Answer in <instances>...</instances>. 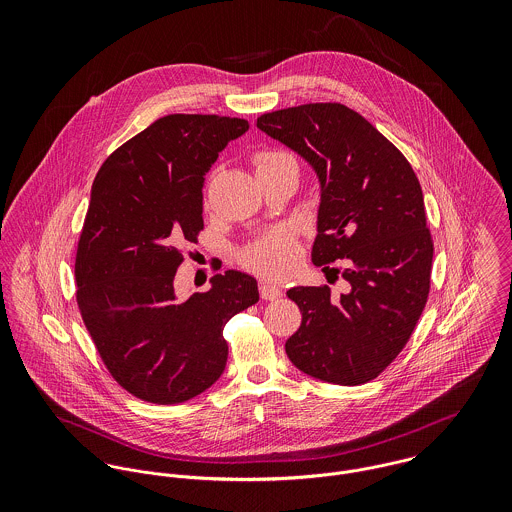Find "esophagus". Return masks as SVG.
Masks as SVG:
<instances>
[{"mask_svg": "<svg viewBox=\"0 0 512 512\" xmlns=\"http://www.w3.org/2000/svg\"><path fill=\"white\" fill-rule=\"evenodd\" d=\"M282 295V290L276 288V286H270V284H260V297L266 299V301H274Z\"/></svg>", "mask_w": 512, "mask_h": 512, "instance_id": "1", "label": "esophagus"}]
</instances>
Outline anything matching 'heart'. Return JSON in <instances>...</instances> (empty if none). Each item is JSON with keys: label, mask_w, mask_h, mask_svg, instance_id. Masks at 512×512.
<instances>
[{"label": "heart", "mask_w": 512, "mask_h": 512, "mask_svg": "<svg viewBox=\"0 0 512 512\" xmlns=\"http://www.w3.org/2000/svg\"><path fill=\"white\" fill-rule=\"evenodd\" d=\"M293 161L284 151L264 149L254 155L256 173L272 169L276 165ZM301 258V246L297 236L288 228L272 230L240 250V262L250 272L266 280H284L292 274Z\"/></svg>", "instance_id": "heart-1"}]
</instances>
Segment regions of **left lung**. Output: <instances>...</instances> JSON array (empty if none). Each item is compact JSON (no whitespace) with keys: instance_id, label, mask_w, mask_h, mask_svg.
Segmentation results:
<instances>
[{"instance_id":"obj_1","label":"left lung","mask_w":512,"mask_h":512,"mask_svg":"<svg viewBox=\"0 0 512 512\" xmlns=\"http://www.w3.org/2000/svg\"><path fill=\"white\" fill-rule=\"evenodd\" d=\"M256 126L317 171L321 205L313 264L347 280L349 292L297 286L288 297L301 325L286 353L305 374L357 386L402 353L426 307L434 238L420 181L404 153L359 112L313 102L266 112Z\"/></svg>"}]
</instances>
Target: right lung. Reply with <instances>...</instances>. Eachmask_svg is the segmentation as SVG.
Returning <instances> with one entry per match:
<instances>
[{
	"label": "right lung",
	"instance_id": "right-lung-1",
	"mask_svg": "<svg viewBox=\"0 0 512 512\" xmlns=\"http://www.w3.org/2000/svg\"><path fill=\"white\" fill-rule=\"evenodd\" d=\"M242 118L169 114L110 153L90 193L76 246V301L112 378L151 404H179L213 386L224 325L254 305L258 284L228 270L207 292L175 295L181 246L197 244L203 181Z\"/></svg>",
	"mask_w": 512,
	"mask_h": 512
}]
</instances>
